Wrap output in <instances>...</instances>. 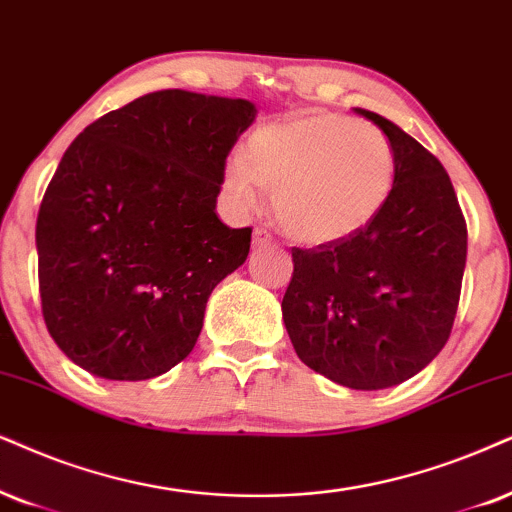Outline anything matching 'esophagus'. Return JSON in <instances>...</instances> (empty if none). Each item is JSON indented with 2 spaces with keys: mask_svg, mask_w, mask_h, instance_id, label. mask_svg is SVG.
<instances>
[{
  "mask_svg": "<svg viewBox=\"0 0 512 512\" xmlns=\"http://www.w3.org/2000/svg\"><path fill=\"white\" fill-rule=\"evenodd\" d=\"M274 238H271V234L267 229H255V236H252V245L255 248H264V245H269Z\"/></svg>",
  "mask_w": 512,
  "mask_h": 512,
  "instance_id": "34e87169",
  "label": "esophagus"
}]
</instances>
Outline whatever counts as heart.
<instances>
[{"instance_id":"obj_1","label":"heart","mask_w":512,"mask_h":512,"mask_svg":"<svg viewBox=\"0 0 512 512\" xmlns=\"http://www.w3.org/2000/svg\"><path fill=\"white\" fill-rule=\"evenodd\" d=\"M397 179L392 144L378 127L342 113L269 122L250 134L245 155H231L222 186L241 210H255L262 189L293 241L323 245L357 236L390 203Z\"/></svg>"}]
</instances>
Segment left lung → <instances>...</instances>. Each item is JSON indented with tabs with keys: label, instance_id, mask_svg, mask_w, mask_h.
I'll list each match as a JSON object with an SVG mask.
<instances>
[{
	"label": "left lung",
	"instance_id": "1",
	"mask_svg": "<svg viewBox=\"0 0 512 512\" xmlns=\"http://www.w3.org/2000/svg\"><path fill=\"white\" fill-rule=\"evenodd\" d=\"M397 179L385 210L345 241L293 248L283 323L297 357L352 390H385L442 352L461 297L468 229L449 174L383 115Z\"/></svg>",
	"mask_w": 512,
	"mask_h": 512
}]
</instances>
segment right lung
<instances>
[{"mask_svg": "<svg viewBox=\"0 0 512 512\" xmlns=\"http://www.w3.org/2000/svg\"><path fill=\"white\" fill-rule=\"evenodd\" d=\"M257 108L163 89L92 122L37 215L42 314L61 352L106 380H148L191 354L205 304L250 252L217 217L226 155Z\"/></svg>", "mask_w": 512, "mask_h": 512, "instance_id": "1", "label": "right lung"}]
</instances>
